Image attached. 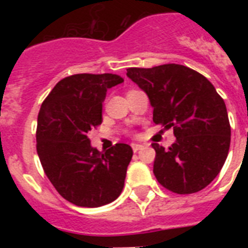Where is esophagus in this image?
<instances>
[{
    "instance_id": "34e87169",
    "label": "esophagus",
    "mask_w": 248,
    "mask_h": 248,
    "mask_svg": "<svg viewBox=\"0 0 248 248\" xmlns=\"http://www.w3.org/2000/svg\"><path fill=\"white\" fill-rule=\"evenodd\" d=\"M131 147H132V151L134 152H138V151H140V149H143V145H141V144H132Z\"/></svg>"
}]
</instances>
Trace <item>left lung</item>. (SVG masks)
Wrapping results in <instances>:
<instances>
[{
  "mask_svg": "<svg viewBox=\"0 0 248 248\" xmlns=\"http://www.w3.org/2000/svg\"><path fill=\"white\" fill-rule=\"evenodd\" d=\"M127 77L149 97L155 124L173 127L176 141L169 149L152 144L159 184L177 194L206 188L220 172L231 145L223 97L204 76L180 64L128 68Z\"/></svg>",
  "mask_w": 248,
  "mask_h": 248,
  "instance_id": "1",
  "label": "left lung"
}]
</instances>
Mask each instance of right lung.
Here are the masks:
<instances>
[{
	"instance_id": "1",
	"label": "right lung",
	"mask_w": 248,
	"mask_h": 248,
	"mask_svg": "<svg viewBox=\"0 0 248 248\" xmlns=\"http://www.w3.org/2000/svg\"><path fill=\"white\" fill-rule=\"evenodd\" d=\"M122 82L112 73L69 76L41 105L36 132L41 165L60 196L79 207L110 203L124 189L131 147L118 143L99 152L87 138L103 122L107 90Z\"/></svg>"
}]
</instances>
